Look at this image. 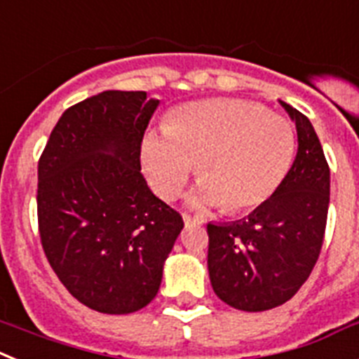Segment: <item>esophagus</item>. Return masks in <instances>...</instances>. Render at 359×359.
Here are the masks:
<instances>
[{"mask_svg":"<svg viewBox=\"0 0 359 359\" xmlns=\"http://www.w3.org/2000/svg\"><path fill=\"white\" fill-rule=\"evenodd\" d=\"M182 217H184V222H186V226H188V224H202V222H204L201 217H191V215H188V213H184Z\"/></svg>","mask_w":359,"mask_h":359,"instance_id":"obj_1","label":"esophagus"}]
</instances>
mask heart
Segmentation results:
<instances>
[{"mask_svg":"<svg viewBox=\"0 0 359 359\" xmlns=\"http://www.w3.org/2000/svg\"><path fill=\"white\" fill-rule=\"evenodd\" d=\"M294 128L257 102L210 99L171 111L166 128L149 130L141 164L161 198H175L198 162L195 205H222L229 215L266 204L291 170Z\"/></svg>","mask_w":359,"mask_h":359,"instance_id":"1","label":"heart"}]
</instances>
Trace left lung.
I'll use <instances>...</instances> for the list:
<instances>
[{
    "label": "left lung",
    "instance_id": "obj_1",
    "mask_svg": "<svg viewBox=\"0 0 359 359\" xmlns=\"http://www.w3.org/2000/svg\"><path fill=\"white\" fill-rule=\"evenodd\" d=\"M296 124L298 154L264 205L233 224H208L215 294L238 311L285 304L316 266L325 236L330 171L311 121L282 102Z\"/></svg>",
    "mask_w": 359,
    "mask_h": 359
}]
</instances>
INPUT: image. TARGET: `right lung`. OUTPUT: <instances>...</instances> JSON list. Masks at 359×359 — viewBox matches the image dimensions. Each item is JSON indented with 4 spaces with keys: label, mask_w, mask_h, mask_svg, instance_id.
<instances>
[{
    "label": "right lung",
    "mask_w": 359,
    "mask_h": 359,
    "mask_svg": "<svg viewBox=\"0 0 359 359\" xmlns=\"http://www.w3.org/2000/svg\"><path fill=\"white\" fill-rule=\"evenodd\" d=\"M157 99L108 90L70 106L37 164V227L74 298L104 314L142 309L184 220L148 188L141 142Z\"/></svg>",
    "instance_id": "1"
}]
</instances>
